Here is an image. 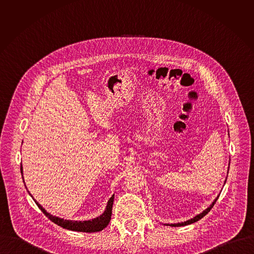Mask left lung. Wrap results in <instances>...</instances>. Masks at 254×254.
<instances>
[{
  "label": "left lung",
  "mask_w": 254,
  "mask_h": 254,
  "mask_svg": "<svg viewBox=\"0 0 254 254\" xmlns=\"http://www.w3.org/2000/svg\"><path fill=\"white\" fill-rule=\"evenodd\" d=\"M229 167H230V163H229ZM225 183H226V180H225ZM218 197H219V195H218L217 197L214 199V201L210 204V206H209V207H207L205 210H203L201 213L197 214L196 216H194L192 219H190V220L185 221V222H182V223H177V224H164V225H166V226H172V227H181V226H187V225L192 224V223H194V222H196V221L200 220L201 218L204 217V216H205V215L210 211V209L214 206V204H215V202H216Z\"/></svg>",
  "instance_id": "8db88e82"
}]
</instances>
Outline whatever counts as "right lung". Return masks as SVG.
<instances>
[{
	"instance_id": "add662e5",
	"label": "right lung",
	"mask_w": 254,
	"mask_h": 254,
	"mask_svg": "<svg viewBox=\"0 0 254 254\" xmlns=\"http://www.w3.org/2000/svg\"><path fill=\"white\" fill-rule=\"evenodd\" d=\"M20 171H21V175H22V179H23V170H22V164L20 166ZM24 182V179H23ZM26 188V186H25ZM29 192V191H28ZM29 194L31 195V193L29 192ZM32 196V195H31ZM33 197V196H32ZM34 199V198H33ZM113 199H114V194H112V196L109 198L108 201V205L106 207L105 212L99 216V217L92 219V220H88V221H72V220H64L63 218L56 217L51 215L49 212H47L45 210V208H43V206L41 204H39V202H36L38 207L42 210V212L49 218L52 222H54L55 224H57L60 227H63L64 229H67V230H71V231H77V232H85V233H95V232H100L102 230H104L110 222L111 219V213H112V205H113Z\"/></svg>"
}]
</instances>
